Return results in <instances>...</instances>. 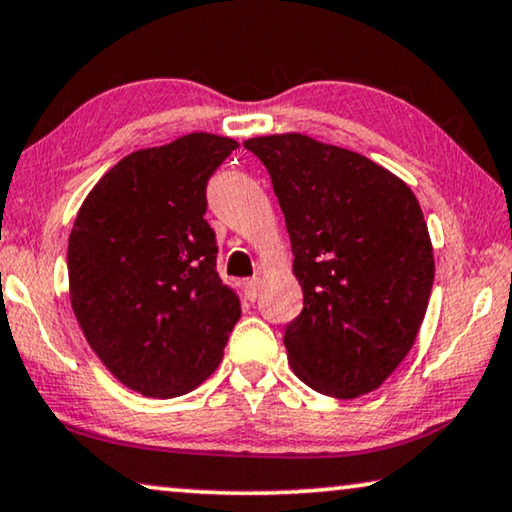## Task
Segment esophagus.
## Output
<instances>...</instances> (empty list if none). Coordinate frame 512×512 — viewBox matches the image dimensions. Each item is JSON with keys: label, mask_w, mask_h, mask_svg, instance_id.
Listing matches in <instances>:
<instances>
[{"label": "esophagus", "mask_w": 512, "mask_h": 512, "mask_svg": "<svg viewBox=\"0 0 512 512\" xmlns=\"http://www.w3.org/2000/svg\"><path fill=\"white\" fill-rule=\"evenodd\" d=\"M260 288H262L260 278H250V281H245V297H248L250 302H255V299L260 297Z\"/></svg>", "instance_id": "34e87169"}]
</instances>
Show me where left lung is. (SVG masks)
Here are the masks:
<instances>
[{
	"mask_svg": "<svg viewBox=\"0 0 512 512\" xmlns=\"http://www.w3.org/2000/svg\"><path fill=\"white\" fill-rule=\"evenodd\" d=\"M243 147L269 170L304 292L283 337L292 372L330 398L374 391L417 342L433 288L417 196L367 156L302 133Z\"/></svg>",
	"mask_w": 512,
	"mask_h": 512,
	"instance_id": "8db88e82",
	"label": "left lung"
}]
</instances>
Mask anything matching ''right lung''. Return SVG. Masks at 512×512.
<instances>
[{
	"label": "right lung",
	"instance_id": "1",
	"mask_svg": "<svg viewBox=\"0 0 512 512\" xmlns=\"http://www.w3.org/2000/svg\"><path fill=\"white\" fill-rule=\"evenodd\" d=\"M238 147L189 133L100 177L67 243L70 302L86 342L147 398L194 391L217 370L241 299L217 274L206 182Z\"/></svg>",
	"mask_w": 512,
	"mask_h": 512
}]
</instances>
